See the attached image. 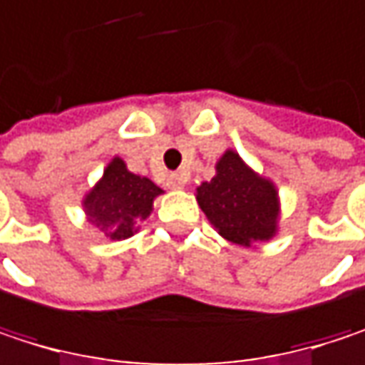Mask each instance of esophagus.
Segmentation results:
<instances>
[{"label": "esophagus", "mask_w": 365, "mask_h": 365, "mask_svg": "<svg viewBox=\"0 0 365 365\" xmlns=\"http://www.w3.org/2000/svg\"><path fill=\"white\" fill-rule=\"evenodd\" d=\"M185 175H182V173H171L169 175V180H167V185L171 187V190H182L183 185H185Z\"/></svg>", "instance_id": "1"}]
</instances>
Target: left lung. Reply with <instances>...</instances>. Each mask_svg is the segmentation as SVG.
Here are the masks:
<instances>
[{
	"mask_svg": "<svg viewBox=\"0 0 365 365\" xmlns=\"http://www.w3.org/2000/svg\"><path fill=\"white\" fill-rule=\"evenodd\" d=\"M196 200L228 243L254 247L279 235L281 198L277 185L230 148L215 163L211 182L196 187Z\"/></svg>",
	"mask_w": 365,
	"mask_h": 365,
	"instance_id": "1",
	"label": "left lung"
}]
</instances>
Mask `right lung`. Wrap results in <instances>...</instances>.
<instances>
[{
	"label": "right lung",
	"mask_w": 365,
	"mask_h": 365,
	"mask_svg": "<svg viewBox=\"0 0 365 365\" xmlns=\"http://www.w3.org/2000/svg\"><path fill=\"white\" fill-rule=\"evenodd\" d=\"M160 194L163 190L152 180L130 173L126 163L113 156L99 182L82 196V209L97 232L110 241H124L139 230V222L150 217Z\"/></svg>",
	"instance_id": "1"
}]
</instances>
